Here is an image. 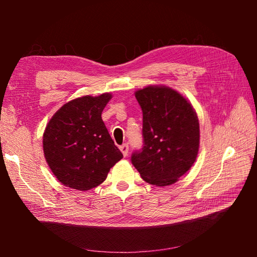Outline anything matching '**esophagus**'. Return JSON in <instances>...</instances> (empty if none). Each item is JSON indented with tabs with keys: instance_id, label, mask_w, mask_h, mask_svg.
<instances>
[{
	"instance_id": "obj_1",
	"label": "esophagus",
	"mask_w": 257,
	"mask_h": 257,
	"mask_svg": "<svg viewBox=\"0 0 257 257\" xmlns=\"http://www.w3.org/2000/svg\"><path fill=\"white\" fill-rule=\"evenodd\" d=\"M119 149H120V151L122 152V155H123V157H127L128 156V151H129V146L127 145V144H123V145H121L119 147Z\"/></svg>"
}]
</instances>
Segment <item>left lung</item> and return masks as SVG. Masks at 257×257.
<instances>
[{"label": "left lung", "mask_w": 257, "mask_h": 257, "mask_svg": "<svg viewBox=\"0 0 257 257\" xmlns=\"http://www.w3.org/2000/svg\"><path fill=\"white\" fill-rule=\"evenodd\" d=\"M135 96L143 110L144 147L133 154V165L149 184H173L193 166L198 156L196 112L170 87L148 86Z\"/></svg>", "instance_id": "obj_1"}]
</instances>
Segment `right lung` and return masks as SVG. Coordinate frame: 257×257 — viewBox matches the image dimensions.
Here are the masks:
<instances>
[{"mask_svg":"<svg viewBox=\"0 0 257 257\" xmlns=\"http://www.w3.org/2000/svg\"><path fill=\"white\" fill-rule=\"evenodd\" d=\"M109 92L84 96L65 103L47 123L43 149L48 167L68 188L87 191L101 184L121 159L101 119Z\"/></svg>","mask_w":257,"mask_h":257,"instance_id":"1","label":"right lung"}]
</instances>
